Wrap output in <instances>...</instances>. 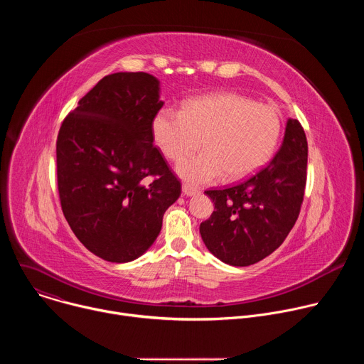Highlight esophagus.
Here are the masks:
<instances>
[{"label": "esophagus", "mask_w": 364, "mask_h": 364, "mask_svg": "<svg viewBox=\"0 0 364 364\" xmlns=\"http://www.w3.org/2000/svg\"><path fill=\"white\" fill-rule=\"evenodd\" d=\"M197 193H198L197 188H194V187H191V186H187V184L183 186V194H184V196L191 197V196H194V194H197Z\"/></svg>", "instance_id": "34e87169"}]
</instances>
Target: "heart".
I'll return each instance as SVG.
<instances>
[{
  "label": "heart",
  "mask_w": 364,
  "mask_h": 364,
  "mask_svg": "<svg viewBox=\"0 0 364 364\" xmlns=\"http://www.w3.org/2000/svg\"><path fill=\"white\" fill-rule=\"evenodd\" d=\"M281 134V117L267 103L225 92L183 103L181 111L161 109L152 121V136L168 160L180 161L201 146L203 152L177 166L190 184H209L250 176L272 155Z\"/></svg>",
  "instance_id": "b5f03b06"
}]
</instances>
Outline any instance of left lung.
<instances>
[{"label":"left lung","instance_id":"left-lung-1","mask_svg":"<svg viewBox=\"0 0 364 364\" xmlns=\"http://www.w3.org/2000/svg\"><path fill=\"white\" fill-rule=\"evenodd\" d=\"M306 160L305 132L289 118L268 166L236 186L204 191L215 201V212L200 225L210 253L228 265L249 267L278 249L299 215Z\"/></svg>","mask_w":364,"mask_h":364}]
</instances>
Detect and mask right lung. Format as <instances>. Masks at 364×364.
I'll return each instance as SVG.
<instances>
[{
  "label": "right lung",
  "mask_w": 364,
  "mask_h": 364,
  "mask_svg": "<svg viewBox=\"0 0 364 364\" xmlns=\"http://www.w3.org/2000/svg\"><path fill=\"white\" fill-rule=\"evenodd\" d=\"M160 92V80L149 73L108 75L59 131L63 215L83 246L108 262L144 255L181 194L180 181L152 144V121L164 105Z\"/></svg>",
  "instance_id": "add662e5"
}]
</instances>
